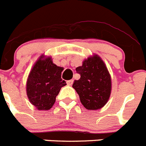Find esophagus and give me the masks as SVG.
Masks as SVG:
<instances>
[{
	"instance_id": "obj_1",
	"label": "esophagus",
	"mask_w": 146,
	"mask_h": 146,
	"mask_svg": "<svg viewBox=\"0 0 146 146\" xmlns=\"http://www.w3.org/2000/svg\"><path fill=\"white\" fill-rule=\"evenodd\" d=\"M73 80H70V81H67V84H68V86H71V85L73 84Z\"/></svg>"
}]
</instances>
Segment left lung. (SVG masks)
Listing matches in <instances>:
<instances>
[{
	"label": "left lung",
	"instance_id": "left-lung-1",
	"mask_svg": "<svg viewBox=\"0 0 146 146\" xmlns=\"http://www.w3.org/2000/svg\"><path fill=\"white\" fill-rule=\"evenodd\" d=\"M81 75L73 84L79 95L81 104L87 110H98L108 101L112 89L111 76L106 65L99 55L85 59L81 66L76 68Z\"/></svg>",
	"mask_w": 146,
	"mask_h": 146
}]
</instances>
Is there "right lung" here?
Masks as SVG:
<instances>
[{
  "label": "right lung",
  "instance_id": "obj_1",
  "mask_svg": "<svg viewBox=\"0 0 146 146\" xmlns=\"http://www.w3.org/2000/svg\"><path fill=\"white\" fill-rule=\"evenodd\" d=\"M63 68L53 63L52 57L40 56L33 66L26 83L29 101L38 111L52 108L60 89L66 85L61 78Z\"/></svg>",
  "mask_w": 146,
  "mask_h": 146
}]
</instances>
